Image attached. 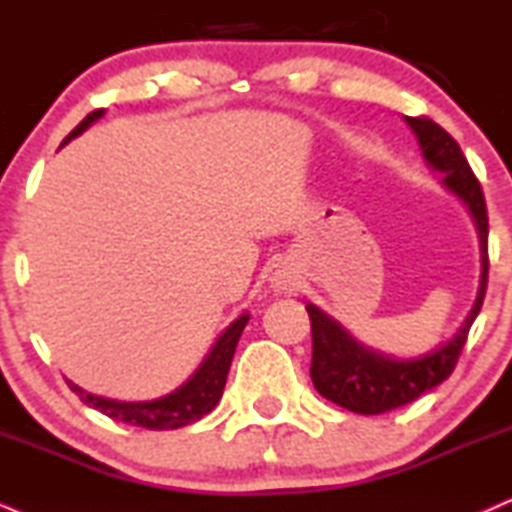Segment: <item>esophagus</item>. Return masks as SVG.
I'll return each instance as SVG.
<instances>
[{
  "instance_id": "esophagus-1",
  "label": "esophagus",
  "mask_w": 512,
  "mask_h": 512,
  "mask_svg": "<svg viewBox=\"0 0 512 512\" xmlns=\"http://www.w3.org/2000/svg\"><path fill=\"white\" fill-rule=\"evenodd\" d=\"M276 286H279L281 291H288V283L286 281H279V283H276Z\"/></svg>"
}]
</instances>
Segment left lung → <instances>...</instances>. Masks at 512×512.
Segmentation results:
<instances>
[{
	"instance_id": "obj_1",
	"label": "left lung",
	"mask_w": 512,
	"mask_h": 512,
	"mask_svg": "<svg viewBox=\"0 0 512 512\" xmlns=\"http://www.w3.org/2000/svg\"><path fill=\"white\" fill-rule=\"evenodd\" d=\"M405 121L420 140L424 159L441 174H446L443 183L455 195L463 197L465 205L470 207L479 231V243H482V281H479L477 300L458 334L417 360H391V357L374 353L360 346L341 324L326 317L319 307L307 305L312 324V384L326 400L357 415H381V412L396 410L451 377L463 353L470 326L482 310L486 281H489V243H486L489 217H486V202L477 176L467 164L460 145L439 123L427 116H405Z\"/></svg>"
}]
</instances>
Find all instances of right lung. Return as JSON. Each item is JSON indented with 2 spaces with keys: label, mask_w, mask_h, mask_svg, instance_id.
I'll list each match as a JSON object with an SVG mask.
<instances>
[{
  "label": "right lung",
  "mask_w": 512,
  "mask_h": 512,
  "mask_svg": "<svg viewBox=\"0 0 512 512\" xmlns=\"http://www.w3.org/2000/svg\"><path fill=\"white\" fill-rule=\"evenodd\" d=\"M102 114L104 109H95V112H90L76 128H73L69 138H64V143L61 145H66L71 138H76V135L83 133L85 128L100 119ZM248 319L250 315L238 317L236 322H233L229 329L219 336V341L214 343L212 350H209V355L205 357V362L197 367L193 377L164 398L147 400V403H121V400L100 398V396H92V393H85L83 389H78L76 384H71V381H66V384L71 386L73 393H78L85 405L104 412V415L112 417L116 422H126V424H133V427H143V429H155V432L186 427V424H193L200 420V417H205L207 412H212L214 405L219 403L221 393H224V386H226V377H229V367H231L233 353H236L238 338L243 334Z\"/></svg>",
  "instance_id": "1"
}]
</instances>
